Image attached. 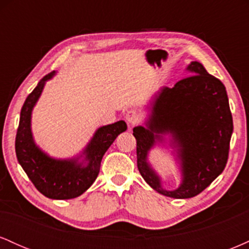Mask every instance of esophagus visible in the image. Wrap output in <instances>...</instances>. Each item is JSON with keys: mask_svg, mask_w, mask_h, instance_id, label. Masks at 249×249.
<instances>
[{"mask_svg": "<svg viewBox=\"0 0 249 249\" xmlns=\"http://www.w3.org/2000/svg\"><path fill=\"white\" fill-rule=\"evenodd\" d=\"M125 119L130 125H134L137 124L139 121V116L136 111H127L126 115H125Z\"/></svg>", "mask_w": 249, "mask_h": 249, "instance_id": "34e87169", "label": "esophagus"}]
</instances>
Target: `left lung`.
I'll use <instances>...</instances> for the list:
<instances>
[{
    "mask_svg": "<svg viewBox=\"0 0 249 249\" xmlns=\"http://www.w3.org/2000/svg\"><path fill=\"white\" fill-rule=\"evenodd\" d=\"M187 70L191 76L180 79L173 88H162L154 98L147 126L133 128L142 177L157 192L176 199L198 196L224 171L233 132L225 85L199 62L191 63ZM166 133L178 148L183 174V182L174 191L161 187L147 162L149 148Z\"/></svg>",
    "mask_w": 249,
    "mask_h": 249,
    "instance_id": "obj_1",
    "label": "left lung"
}]
</instances>
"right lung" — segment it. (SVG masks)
I'll use <instances>...</instances> for the list:
<instances>
[{
	"label": "right lung",
	"mask_w": 249,
	"mask_h": 249,
	"mask_svg": "<svg viewBox=\"0 0 249 249\" xmlns=\"http://www.w3.org/2000/svg\"><path fill=\"white\" fill-rule=\"evenodd\" d=\"M55 75L44 76L25 99L19 116L15 151L17 160L29 177L35 187L43 196L50 199H72L79 196L93 184L101 168L104 153L111 146L119 133L126 130V123L119 121L107 126L99 127L84 150V164L77 159L58 160L50 158L36 146L31 134V111L41 96L45 82Z\"/></svg>",
	"instance_id": "1"
}]
</instances>
